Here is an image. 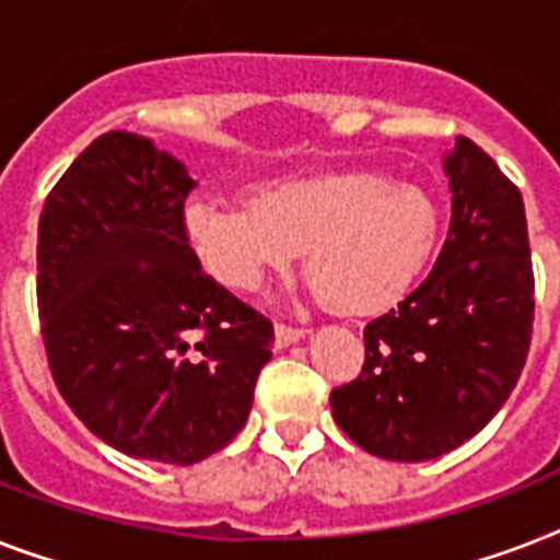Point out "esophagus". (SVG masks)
<instances>
[{
  "instance_id": "obj_1",
  "label": "esophagus",
  "mask_w": 560,
  "mask_h": 560,
  "mask_svg": "<svg viewBox=\"0 0 560 560\" xmlns=\"http://www.w3.org/2000/svg\"><path fill=\"white\" fill-rule=\"evenodd\" d=\"M305 334H307L305 328H293V325L279 323L276 325V346H279V349H288V346H293V342L302 340Z\"/></svg>"
}]
</instances>
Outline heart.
I'll use <instances>...</instances> for the list:
<instances>
[{
  "mask_svg": "<svg viewBox=\"0 0 560 560\" xmlns=\"http://www.w3.org/2000/svg\"><path fill=\"white\" fill-rule=\"evenodd\" d=\"M188 244L218 281L253 290L299 253L316 293L337 311L369 314L398 302L435 249L433 200L369 171H334L258 188L253 206L191 200Z\"/></svg>",
  "mask_w": 560,
  "mask_h": 560,
  "instance_id": "b5f03b06",
  "label": "heart"
}]
</instances>
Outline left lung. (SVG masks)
<instances>
[{"label": "left lung", "mask_w": 560, "mask_h": 560, "mask_svg": "<svg viewBox=\"0 0 560 560\" xmlns=\"http://www.w3.org/2000/svg\"><path fill=\"white\" fill-rule=\"evenodd\" d=\"M444 174L453 214L433 272L366 325L363 372L331 392L334 421L381 459L424 462L468 442L529 354L535 276L521 191L465 136Z\"/></svg>", "instance_id": "8db88e82"}]
</instances>
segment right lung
<instances>
[{
    "label": "right lung",
    "mask_w": 560,
    "mask_h": 560,
    "mask_svg": "<svg viewBox=\"0 0 560 560\" xmlns=\"http://www.w3.org/2000/svg\"><path fill=\"white\" fill-rule=\"evenodd\" d=\"M197 186L151 139L98 136L37 229V305L57 389L109 447L194 465L244 430L272 323L206 276L183 206Z\"/></svg>",
    "instance_id": "right-lung-1"
}]
</instances>
